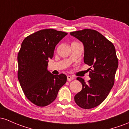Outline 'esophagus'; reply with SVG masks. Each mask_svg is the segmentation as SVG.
<instances>
[{
    "label": "esophagus",
    "mask_w": 129,
    "mask_h": 129,
    "mask_svg": "<svg viewBox=\"0 0 129 129\" xmlns=\"http://www.w3.org/2000/svg\"><path fill=\"white\" fill-rule=\"evenodd\" d=\"M73 79H74L73 77H72L71 76H67V80H68V81H69H69L73 80Z\"/></svg>",
    "instance_id": "obj_1"
}]
</instances>
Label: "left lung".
Masks as SVG:
<instances>
[{
	"label": "left lung",
	"mask_w": 129,
	"mask_h": 129,
	"mask_svg": "<svg viewBox=\"0 0 129 129\" xmlns=\"http://www.w3.org/2000/svg\"><path fill=\"white\" fill-rule=\"evenodd\" d=\"M84 46V63L91 66L88 83L77 78L82 89L74 96L79 107L90 109L98 106L106 99L115 83L118 60L113 43L98 31L84 29L70 33Z\"/></svg>",
	"instance_id": "1"
}]
</instances>
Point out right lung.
Wrapping results in <instances>:
<instances>
[{
    "label": "right lung",
    "mask_w": 129,
    "mask_h": 129,
    "mask_svg": "<svg viewBox=\"0 0 129 129\" xmlns=\"http://www.w3.org/2000/svg\"><path fill=\"white\" fill-rule=\"evenodd\" d=\"M67 34L43 29L28 36L22 43L18 55V80L26 98L37 106L45 107L53 102L67 80L66 75L55 76L47 70L55 47Z\"/></svg>",
    "instance_id": "add662e5"
}]
</instances>
